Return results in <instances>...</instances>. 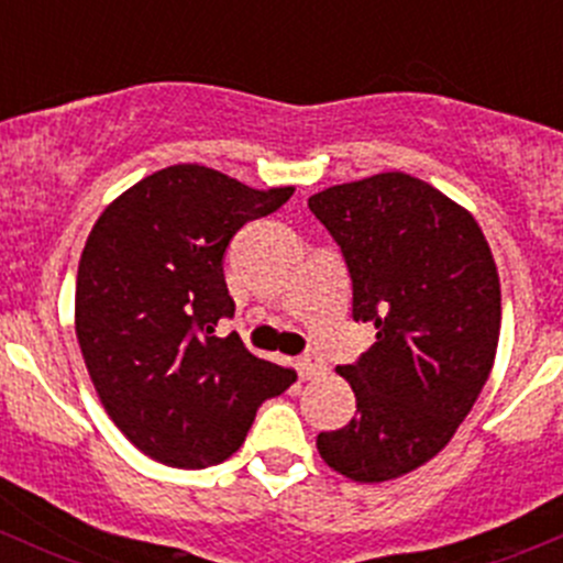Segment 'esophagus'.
I'll return each instance as SVG.
<instances>
[{
    "mask_svg": "<svg viewBox=\"0 0 563 563\" xmlns=\"http://www.w3.org/2000/svg\"><path fill=\"white\" fill-rule=\"evenodd\" d=\"M297 371H299V378L302 382H316V378H323L329 373L327 362H321L318 356H302V360L297 362Z\"/></svg>",
    "mask_w": 563,
    "mask_h": 563,
    "instance_id": "34e87169",
    "label": "esophagus"
}]
</instances>
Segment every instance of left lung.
I'll use <instances>...</instances> for the list:
<instances>
[{"mask_svg":"<svg viewBox=\"0 0 563 563\" xmlns=\"http://www.w3.org/2000/svg\"><path fill=\"white\" fill-rule=\"evenodd\" d=\"M308 207L349 266L354 321L376 327V343L338 367L356 417L316 446L349 479H395L450 444L490 376L496 261L476 220L411 174L327 187Z\"/></svg>","mask_w":563,"mask_h":563,"instance_id":"left-lung-1","label":"left lung"}]
</instances>
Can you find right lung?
<instances>
[{
  "instance_id": "obj_1",
  "label": "right lung",
  "mask_w": 563,
  "mask_h": 563,
  "mask_svg": "<svg viewBox=\"0 0 563 563\" xmlns=\"http://www.w3.org/2000/svg\"><path fill=\"white\" fill-rule=\"evenodd\" d=\"M291 196L185 163L141 179L95 223L78 264V345L108 417L157 463L231 457L261 402L297 382L236 332L214 334L234 316L225 250Z\"/></svg>"
}]
</instances>
